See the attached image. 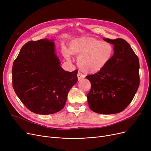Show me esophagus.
I'll return each instance as SVG.
<instances>
[{"instance_id":"esophagus-1","label":"esophagus","mask_w":151,"mask_h":151,"mask_svg":"<svg viewBox=\"0 0 151 151\" xmlns=\"http://www.w3.org/2000/svg\"><path fill=\"white\" fill-rule=\"evenodd\" d=\"M77 75H78V79L79 81L85 78V76L83 74H82L81 72H80V71H79V72L78 73Z\"/></svg>"}]
</instances>
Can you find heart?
<instances>
[{"label": "heart", "mask_w": 151, "mask_h": 151, "mask_svg": "<svg viewBox=\"0 0 151 151\" xmlns=\"http://www.w3.org/2000/svg\"><path fill=\"white\" fill-rule=\"evenodd\" d=\"M66 59L71 54L78 55V65L85 73L93 74L104 69L111 59L114 48L111 44L92 37L76 38L71 42L69 49H63Z\"/></svg>", "instance_id": "heart-1"}]
</instances>
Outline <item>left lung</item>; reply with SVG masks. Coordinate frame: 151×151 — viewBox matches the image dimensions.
<instances>
[{
    "mask_svg": "<svg viewBox=\"0 0 151 151\" xmlns=\"http://www.w3.org/2000/svg\"><path fill=\"white\" fill-rule=\"evenodd\" d=\"M104 40L114 45V54L104 69L86 76L91 83L87 97L93 112L112 114L124 111L137 93L140 83L139 62L125 40Z\"/></svg>",
    "mask_w": 151,
    "mask_h": 151,
    "instance_id": "left-lung-1",
    "label": "left lung"
}]
</instances>
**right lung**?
<instances>
[{
    "label": "right lung",
    "mask_w": 151,
    "mask_h": 151,
    "mask_svg": "<svg viewBox=\"0 0 151 151\" xmlns=\"http://www.w3.org/2000/svg\"><path fill=\"white\" fill-rule=\"evenodd\" d=\"M77 73V70L70 72L60 66L52 40L29 41L13 62V88L30 111L51 114L64 107L70 89L78 81Z\"/></svg>",
    "instance_id": "add662e5"
}]
</instances>
